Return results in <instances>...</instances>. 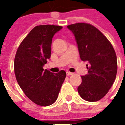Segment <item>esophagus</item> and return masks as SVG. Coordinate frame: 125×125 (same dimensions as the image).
<instances>
[{"label": "esophagus", "mask_w": 125, "mask_h": 125, "mask_svg": "<svg viewBox=\"0 0 125 125\" xmlns=\"http://www.w3.org/2000/svg\"><path fill=\"white\" fill-rule=\"evenodd\" d=\"M66 74H67V76H71V75H72L73 74V73H72V72H66Z\"/></svg>", "instance_id": "esophagus-1"}]
</instances>
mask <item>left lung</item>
Segmentation results:
<instances>
[{"label": "left lung", "instance_id": "1", "mask_svg": "<svg viewBox=\"0 0 125 125\" xmlns=\"http://www.w3.org/2000/svg\"><path fill=\"white\" fill-rule=\"evenodd\" d=\"M67 27L75 36L80 59L88 62V74L81 76L78 92L86 101H98L107 94L115 80V51L107 38L92 25L78 23Z\"/></svg>", "mask_w": 125, "mask_h": 125}]
</instances>
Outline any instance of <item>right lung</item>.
<instances>
[{
  "mask_svg": "<svg viewBox=\"0 0 125 125\" xmlns=\"http://www.w3.org/2000/svg\"><path fill=\"white\" fill-rule=\"evenodd\" d=\"M62 27L36 26L18 48L14 70L18 84L31 101L39 106L53 104L66 76L65 71L52 73L43 69L51 57L52 38Z\"/></svg>",
  "mask_w": 125,
  "mask_h": 125,
  "instance_id": "1",
  "label": "right lung"
}]
</instances>
